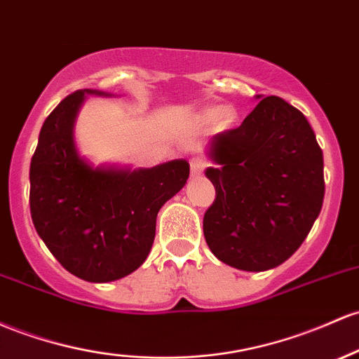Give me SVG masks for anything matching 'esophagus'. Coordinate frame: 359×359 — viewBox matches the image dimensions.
<instances>
[{"label":"esophagus","instance_id":"1","mask_svg":"<svg viewBox=\"0 0 359 359\" xmlns=\"http://www.w3.org/2000/svg\"><path fill=\"white\" fill-rule=\"evenodd\" d=\"M206 160L203 158H192L191 160V175L192 177H199L203 173L204 168H206Z\"/></svg>","mask_w":359,"mask_h":359}]
</instances>
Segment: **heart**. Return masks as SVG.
<instances>
[{"label":"heart","mask_w":359,"mask_h":359,"mask_svg":"<svg viewBox=\"0 0 359 359\" xmlns=\"http://www.w3.org/2000/svg\"><path fill=\"white\" fill-rule=\"evenodd\" d=\"M218 116V110H211V112H208L206 114V117H204V119L206 121H211V119H215V117ZM228 121V119H226Z\"/></svg>","instance_id":"obj_1"}]
</instances>
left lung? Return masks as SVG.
<instances>
[{
  "label": "left lung",
  "mask_w": 359,
  "mask_h": 359,
  "mask_svg": "<svg viewBox=\"0 0 359 359\" xmlns=\"http://www.w3.org/2000/svg\"><path fill=\"white\" fill-rule=\"evenodd\" d=\"M237 129L212 136L206 177L216 189L203 219L219 261L240 271L290 259L324 203V156L313 129L279 97L261 98Z\"/></svg>",
  "instance_id": "left-lung-1"
}]
</instances>
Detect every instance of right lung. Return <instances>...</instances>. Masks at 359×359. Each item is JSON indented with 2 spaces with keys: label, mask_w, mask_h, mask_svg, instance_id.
Here are the masks:
<instances>
[{
  "label": "right lung",
  "mask_w": 359,
  "mask_h": 359,
  "mask_svg": "<svg viewBox=\"0 0 359 359\" xmlns=\"http://www.w3.org/2000/svg\"><path fill=\"white\" fill-rule=\"evenodd\" d=\"M86 93L76 90L47 116L30 161V215L39 237L76 278L109 283L147 261L160 208L186 186L189 163L153 168L92 167L78 155L74 121Z\"/></svg>",
  "instance_id": "obj_1"
}]
</instances>
